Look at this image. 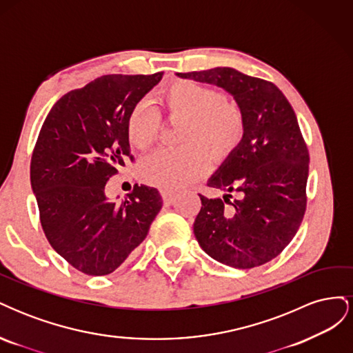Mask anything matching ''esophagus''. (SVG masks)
<instances>
[{
    "label": "esophagus",
    "mask_w": 353,
    "mask_h": 353,
    "mask_svg": "<svg viewBox=\"0 0 353 353\" xmlns=\"http://www.w3.org/2000/svg\"><path fill=\"white\" fill-rule=\"evenodd\" d=\"M175 193H170V191H162V199L165 205H172L175 201Z\"/></svg>",
    "instance_id": "1"
}]
</instances>
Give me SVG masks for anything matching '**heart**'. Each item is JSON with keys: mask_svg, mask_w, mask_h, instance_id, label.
Instances as JSON below:
<instances>
[{"mask_svg": "<svg viewBox=\"0 0 353 353\" xmlns=\"http://www.w3.org/2000/svg\"><path fill=\"white\" fill-rule=\"evenodd\" d=\"M162 105L169 116L187 119L183 131L187 145L147 156L140 163V176L147 184L163 191L184 188L208 172L210 154L206 146L213 156L225 157L241 141L244 119L239 105L206 85L175 81L163 90ZM159 126L157 110L138 104L126 121L128 141L144 150L157 140Z\"/></svg>", "mask_w": 353, "mask_h": 353, "instance_id": "heart-1", "label": "heart"}]
</instances>
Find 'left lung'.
<instances>
[{
  "label": "left lung",
  "mask_w": 353,
  "mask_h": 353,
  "mask_svg": "<svg viewBox=\"0 0 353 353\" xmlns=\"http://www.w3.org/2000/svg\"><path fill=\"white\" fill-rule=\"evenodd\" d=\"M176 77L225 90L244 119L240 144L208 181L227 194H199L201 209L193 228L200 248L239 270L270 262L296 236L306 209L309 153L293 108L272 82L232 68Z\"/></svg>",
  "instance_id": "obj_1"
}]
</instances>
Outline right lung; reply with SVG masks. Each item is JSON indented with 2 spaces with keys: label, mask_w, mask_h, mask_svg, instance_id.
<instances>
[{
  "label": "right lung",
  "mask_w": 353,
  "mask_h": 353,
  "mask_svg": "<svg viewBox=\"0 0 353 353\" xmlns=\"http://www.w3.org/2000/svg\"><path fill=\"white\" fill-rule=\"evenodd\" d=\"M105 74L52 105L30 160V185L42 230L63 259L88 275H108L147 237L162 209L153 187L135 185L125 199L105 196L117 168L132 160L126 121L162 79Z\"/></svg>",
  "instance_id": "obj_1"
}]
</instances>
